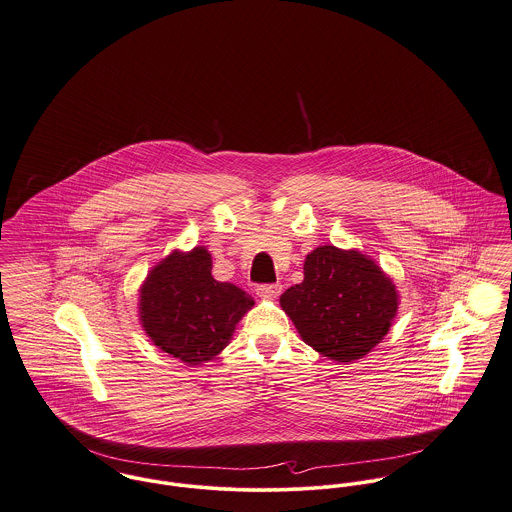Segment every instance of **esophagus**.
Here are the masks:
<instances>
[{
	"label": "esophagus",
	"mask_w": 512,
	"mask_h": 512,
	"mask_svg": "<svg viewBox=\"0 0 512 512\" xmlns=\"http://www.w3.org/2000/svg\"><path fill=\"white\" fill-rule=\"evenodd\" d=\"M255 290H257V294H259V296H265V298H278V296H280V292H282V284H280V282L259 284Z\"/></svg>",
	"instance_id": "obj_1"
}]
</instances>
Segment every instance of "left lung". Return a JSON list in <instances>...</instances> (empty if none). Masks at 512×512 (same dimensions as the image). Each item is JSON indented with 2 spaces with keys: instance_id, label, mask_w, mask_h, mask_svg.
Wrapping results in <instances>:
<instances>
[{
  "instance_id": "8db88e82",
  "label": "left lung",
  "mask_w": 512,
  "mask_h": 512,
  "mask_svg": "<svg viewBox=\"0 0 512 512\" xmlns=\"http://www.w3.org/2000/svg\"><path fill=\"white\" fill-rule=\"evenodd\" d=\"M280 305L311 348L346 363L383 340L398 296L391 278L365 255L321 245L305 259L303 282L290 286Z\"/></svg>"
}]
</instances>
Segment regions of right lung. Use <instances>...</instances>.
Instances as JSON below:
<instances>
[{
    "label": "right lung",
    "instance_id": "right-lung-1",
    "mask_svg": "<svg viewBox=\"0 0 512 512\" xmlns=\"http://www.w3.org/2000/svg\"><path fill=\"white\" fill-rule=\"evenodd\" d=\"M205 247L172 253L152 269L141 290V321L152 342L189 365L209 361L228 346L238 321L255 301L212 278Z\"/></svg>",
    "mask_w": 512,
    "mask_h": 512
}]
</instances>
